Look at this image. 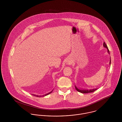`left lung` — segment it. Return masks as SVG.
Here are the masks:
<instances>
[{
  "label": "left lung",
  "mask_w": 122,
  "mask_h": 122,
  "mask_svg": "<svg viewBox=\"0 0 122 122\" xmlns=\"http://www.w3.org/2000/svg\"><path fill=\"white\" fill-rule=\"evenodd\" d=\"M103 46L104 47L106 48H107V51H108V53L109 54H110V52H109V50L108 48V47L107 46V45H106V44L105 43V42H103ZM111 57H110V64L111 65ZM75 88L76 89V90L77 91H78V92H81V93H91V92H95V91H96L97 90V88L96 89H91V90H82V89H79L78 88H77L76 86H75Z\"/></svg>",
  "instance_id": "obj_1"
}]
</instances>
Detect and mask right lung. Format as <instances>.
Segmentation results:
<instances>
[{"label": "right lung", "instance_id": "obj_1", "mask_svg": "<svg viewBox=\"0 0 122 122\" xmlns=\"http://www.w3.org/2000/svg\"><path fill=\"white\" fill-rule=\"evenodd\" d=\"M52 91H52L51 92H49V93H47V94H45V95H43L42 96H43V97H45V96H47V95H49V94H50L51 93ZM32 95H33V96H36V97H41V96H38V95H34V94H32Z\"/></svg>", "mask_w": 122, "mask_h": 122}]
</instances>
